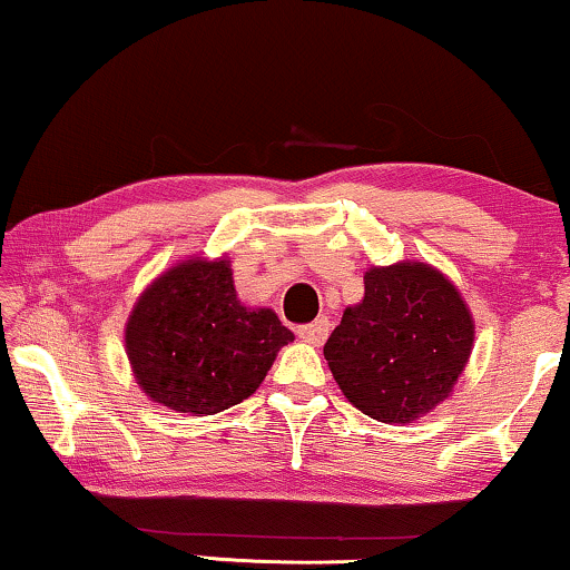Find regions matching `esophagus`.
<instances>
[{"label": "esophagus", "mask_w": 570, "mask_h": 570, "mask_svg": "<svg viewBox=\"0 0 570 570\" xmlns=\"http://www.w3.org/2000/svg\"><path fill=\"white\" fill-rule=\"evenodd\" d=\"M330 326H332L330 318L322 316V318H316V322L298 326V337L303 342H311V345H322V342L330 337Z\"/></svg>", "instance_id": "obj_1"}]
</instances>
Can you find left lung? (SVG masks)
I'll use <instances>...</instances> for the list:
<instances>
[{"label":"left lung","instance_id":"obj_1","mask_svg":"<svg viewBox=\"0 0 570 570\" xmlns=\"http://www.w3.org/2000/svg\"><path fill=\"white\" fill-rule=\"evenodd\" d=\"M474 322L439 269L400 262L365 272V295L347 306L324 345L350 404L379 423H412L441 404L462 376Z\"/></svg>","mask_w":570,"mask_h":570}]
</instances>
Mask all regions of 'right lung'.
Masks as SVG:
<instances>
[{
	"label": "right lung",
	"instance_id": "obj_1",
	"mask_svg": "<svg viewBox=\"0 0 570 570\" xmlns=\"http://www.w3.org/2000/svg\"><path fill=\"white\" fill-rule=\"evenodd\" d=\"M124 340L142 392L202 417L248 400L293 332L272 308L238 301L228 259L197 256L145 287Z\"/></svg>",
	"mask_w": 570,
	"mask_h": 570
}]
</instances>
